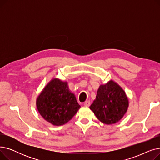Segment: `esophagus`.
<instances>
[{
	"label": "esophagus",
	"instance_id": "34e87169",
	"mask_svg": "<svg viewBox=\"0 0 160 160\" xmlns=\"http://www.w3.org/2000/svg\"><path fill=\"white\" fill-rule=\"evenodd\" d=\"M90 105H91V102H90L89 100H87V101H86L84 102V106H89Z\"/></svg>",
	"mask_w": 160,
	"mask_h": 160
}]
</instances>
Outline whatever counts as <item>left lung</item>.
Wrapping results in <instances>:
<instances>
[{
  "label": "left lung",
  "mask_w": 160,
  "mask_h": 160,
  "mask_svg": "<svg viewBox=\"0 0 160 160\" xmlns=\"http://www.w3.org/2000/svg\"><path fill=\"white\" fill-rule=\"evenodd\" d=\"M128 100L124 90L113 80L100 86L96 99L89 107L97 119L106 124L120 121L127 111Z\"/></svg>",
  "instance_id": "1"
}]
</instances>
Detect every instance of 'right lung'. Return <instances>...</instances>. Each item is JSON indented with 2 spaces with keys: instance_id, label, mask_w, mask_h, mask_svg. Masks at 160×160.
I'll list each match as a JSON object with an SVG mask.
<instances>
[{
  "instance_id": "obj_1",
  "label": "right lung",
  "mask_w": 160,
  "mask_h": 160,
  "mask_svg": "<svg viewBox=\"0 0 160 160\" xmlns=\"http://www.w3.org/2000/svg\"><path fill=\"white\" fill-rule=\"evenodd\" d=\"M36 105L44 119L54 126H61L69 121L80 108L67 82L56 78L42 91Z\"/></svg>"
}]
</instances>
